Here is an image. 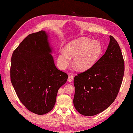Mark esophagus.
<instances>
[{"mask_svg": "<svg viewBox=\"0 0 133 133\" xmlns=\"http://www.w3.org/2000/svg\"><path fill=\"white\" fill-rule=\"evenodd\" d=\"M74 79V77H73L72 75H70L69 77H68V81L70 82H71Z\"/></svg>", "mask_w": 133, "mask_h": 133, "instance_id": "esophagus-1", "label": "esophagus"}]
</instances>
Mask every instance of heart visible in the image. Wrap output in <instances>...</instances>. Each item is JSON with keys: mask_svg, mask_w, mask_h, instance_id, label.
Returning <instances> with one entry per match:
<instances>
[{"mask_svg": "<svg viewBox=\"0 0 133 133\" xmlns=\"http://www.w3.org/2000/svg\"><path fill=\"white\" fill-rule=\"evenodd\" d=\"M102 53L99 42L81 37L69 42L64 50L59 51L58 62L61 68L65 69L73 58V64L79 71H87L98 62Z\"/></svg>", "mask_w": 133, "mask_h": 133, "instance_id": "obj_1", "label": "heart"}]
</instances>
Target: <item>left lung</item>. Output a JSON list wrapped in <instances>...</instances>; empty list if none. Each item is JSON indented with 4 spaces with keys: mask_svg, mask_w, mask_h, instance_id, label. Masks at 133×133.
I'll use <instances>...</instances> for the list:
<instances>
[{
    "mask_svg": "<svg viewBox=\"0 0 133 133\" xmlns=\"http://www.w3.org/2000/svg\"><path fill=\"white\" fill-rule=\"evenodd\" d=\"M106 52L94 66L75 76L74 105L79 113L93 116L111 105L119 92L125 71L123 56L110 35Z\"/></svg>",
    "mask_w": 133,
    "mask_h": 133,
    "instance_id": "8db88e82",
    "label": "left lung"
}]
</instances>
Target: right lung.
Returning a JSON list of instances; mask_svg holds the SVG:
<instances>
[{"mask_svg": "<svg viewBox=\"0 0 133 133\" xmlns=\"http://www.w3.org/2000/svg\"><path fill=\"white\" fill-rule=\"evenodd\" d=\"M48 34H31L14 50L11 81L19 100L34 113L43 115L54 106L59 89L68 75L56 68Z\"/></svg>", "mask_w": 133, "mask_h": 133, "instance_id": "obj_1", "label": "right lung"}]
</instances>
